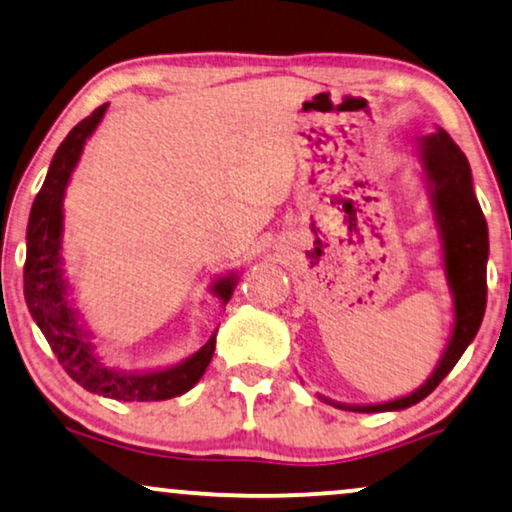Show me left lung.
<instances>
[{
  "instance_id": "left-lung-1",
  "label": "left lung",
  "mask_w": 512,
  "mask_h": 512,
  "mask_svg": "<svg viewBox=\"0 0 512 512\" xmlns=\"http://www.w3.org/2000/svg\"><path fill=\"white\" fill-rule=\"evenodd\" d=\"M420 153L427 169L438 225L443 232L445 269H448V280L455 294V331L434 376L420 390L397 401L378 403V406H341L338 403V408L355 410V413L401 410L429 397L469 348L485 315L489 239L485 215L473 192L469 160L443 129L424 136Z\"/></svg>"
}]
</instances>
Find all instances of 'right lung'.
Segmentation results:
<instances>
[{"label":"right lung","mask_w":512,"mask_h":512,"mask_svg":"<svg viewBox=\"0 0 512 512\" xmlns=\"http://www.w3.org/2000/svg\"><path fill=\"white\" fill-rule=\"evenodd\" d=\"M109 104L99 106L88 118L67 134L50 162L48 176L32 204L27 222V257H25V301L34 322L46 336L50 350L55 352L62 369L83 385L88 392L118 401H164L181 397L199 378L204 376L215 350V334L204 348L187 362L167 371L155 373H120L99 362L88 338L78 327L76 315L64 297V280L60 271V241H62V199L78 157L83 153L85 139L102 122ZM234 292V278L215 283V294L229 301Z\"/></svg>","instance_id":"1"}]
</instances>
